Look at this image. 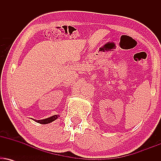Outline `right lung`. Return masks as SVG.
I'll use <instances>...</instances> for the list:
<instances>
[{"label":"right lung","mask_w":161,"mask_h":161,"mask_svg":"<svg viewBox=\"0 0 161 161\" xmlns=\"http://www.w3.org/2000/svg\"><path fill=\"white\" fill-rule=\"evenodd\" d=\"M58 117H59V115H53L52 116H51V117L46 118L45 119H40V120H37V119H32L37 122V123H41V124H47V123H51V122L54 121L55 119H57Z\"/></svg>","instance_id":"obj_1"}]
</instances>
